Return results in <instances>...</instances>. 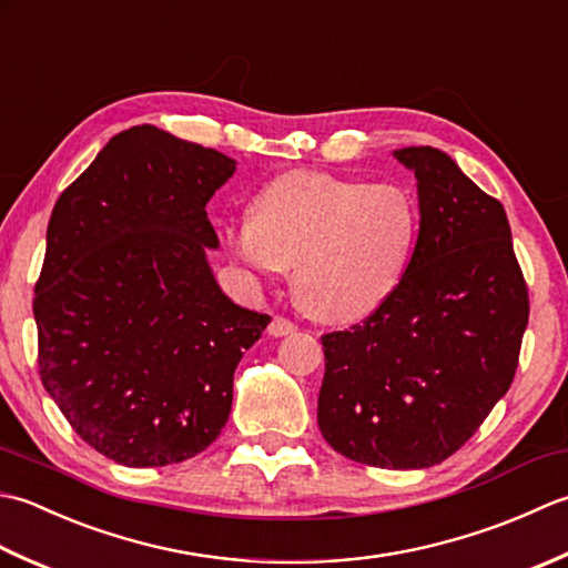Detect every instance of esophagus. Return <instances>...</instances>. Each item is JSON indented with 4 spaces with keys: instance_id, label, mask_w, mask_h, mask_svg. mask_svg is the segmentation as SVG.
<instances>
[{
    "instance_id": "esophagus-1",
    "label": "esophagus",
    "mask_w": 568,
    "mask_h": 568,
    "mask_svg": "<svg viewBox=\"0 0 568 568\" xmlns=\"http://www.w3.org/2000/svg\"><path fill=\"white\" fill-rule=\"evenodd\" d=\"M267 331H270V335H274V338H282V335L294 333V331H296V326H294V323L288 321V318H284V316H274Z\"/></svg>"
}]
</instances>
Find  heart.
Here are the masks:
<instances>
[{
	"mask_svg": "<svg viewBox=\"0 0 568 568\" xmlns=\"http://www.w3.org/2000/svg\"><path fill=\"white\" fill-rule=\"evenodd\" d=\"M414 237L407 191L321 171L276 176L254 199L252 217L223 230L227 252L257 280L292 267L298 306L328 323L373 314L397 286Z\"/></svg>",
	"mask_w": 568,
	"mask_h": 568,
	"instance_id": "obj_1",
	"label": "heart"
}]
</instances>
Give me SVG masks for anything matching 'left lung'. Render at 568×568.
I'll list each match as a JSON object with an SVG mask.
<instances>
[{"label":"left lung","mask_w":568,"mask_h":568,"mask_svg":"<svg viewBox=\"0 0 568 568\" xmlns=\"http://www.w3.org/2000/svg\"><path fill=\"white\" fill-rule=\"evenodd\" d=\"M414 171L419 237L373 316L321 335L318 429L345 458L436 466L510 389L529 318L527 284L500 201L442 149H395Z\"/></svg>","instance_id":"obj_1"}]
</instances>
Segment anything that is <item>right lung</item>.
Segmentation results:
<instances>
[{
    "mask_svg": "<svg viewBox=\"0 0 568 568\" xmlns=\"http://www.w3.org/2000/svg\"><path fill=\"white\" fill-rule=\"evenodd\" d=\"M237 161L154 124L114 134L49 220L37 282L39 373L88 446L130 468L193 458L233 407V375L272 321L217 286L205 205Z\"/></svg>",
    "mask_w": 568,
    "mask_h": 568,
    "instance_id": "obj_1",
    "label": "right lung"
}]
</instances>
